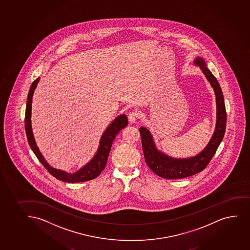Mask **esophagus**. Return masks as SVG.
Returning <instances> with one entry per match:
<instances>
[{
	"mask_svg": "<svg viewBox=\"0 0 250 250\" xmlns=\"http://www.w3.org/2000/svg\"><path fill=\"white\" fill-rule=\"evenodd\" d=\"M138 113L137 111H132L130 112L127 115V119L129 121L130 124H133L135 123L136 121L138 120Z\"/></svg>",
	"mask_w": 250,
	"mask_h": 250,
	"instance_id": "1",
	"label": "esophagus"
}]
</instances>
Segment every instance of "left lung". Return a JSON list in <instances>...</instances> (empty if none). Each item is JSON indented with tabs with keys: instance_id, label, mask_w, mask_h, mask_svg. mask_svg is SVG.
I'll list each match as a JSON object with an SVG mask.
<instances>
[{
	"instance_id": "left-lung-1",
	"label": "left lung",
	"mask_w": 250,
	"mask_h": 250,
	"mask_svg": "<svg viewBox=\"0 0 250 250\" xmlns=\"http://www.w3.org/2000/svg\"><path fill=\"white\" fill-rule=\"evenodd\" d=\"M194 62L200 66V68L206 76L207 79L213 87L217 103V124L215 131L205 149L193 158L185 159L170 158L156 149L152 136L148 130L145 127H140L139 129L144 158L147 166L157 175L166 179L187 178L205 169L210 161L212 160V157L215 154L225 133L227 115L221 87L215 77L207 67L204 59L197 58Z\"/></svg>"
}]
</instances>
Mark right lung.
Wrapping results in <instances>:
<instances>
[{
	"label": "right lung",
	"mask_w": 250,
	"mask_h": 250,
	"mask_svg": "<svg viewBox=\"0 0 250 250\" xmlns=\"http://www.w3.org/2000/svg\"><path fill=\"white\" fill-rule=\"evenodd\" d=\"M39 79L40 78H38L32 83L29 91L28 96H27V102H26L25 129H26V138H27L29 145L34 152L35 155L37 156L38 160L40 161L41 164L43 165L44 167L48 171L49 173H51V175L53 176L58 180L66 182V183H80V182L89 181L94 179L105 168L110 150L116 136L118 135V132H120L121 130L127 125V118L126 115H121L110 124V126L106 128L104 135L101 138L100 145H99L97 154L95 155L94 158H92V161H90V163L86 164V166H84L83 168H81L79 171L75 172L73 174H69L63 171L52 168V167L49 166L48 164H46V161L39 152L37 144L35 143L33 134H32V126H31L32 96Z\"/></svg>",
	"instance_id": "obj_1"
}]
</instances>
